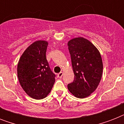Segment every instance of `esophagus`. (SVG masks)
Wrapping results in <instances>:
<instances>
[{
	"label": "esophagus",
	"mask_w": 124,
	"mask_h": 124,
	"mask_svg": "<svg viewBox=\"0 0 124 124\" xmlns=\"http://www.w3.org/2000/svg\"><path fill=\"white\" fill-rule=\"evenodd\" d=\"M62 75H63V73H62V72H60V73H58V75H57V77H58L59 78H61L62 77Z\"/></svg>",
	"instance_id": "34e87169"
}]
</instances>
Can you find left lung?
I'll return each mask as SVG.
<instances>
[{"mask_svg": "<svg viewBox=\"0 0 124 124\" xmlns=\"http://www.w3.org/2000/svg\"><path fill=\"white\" fill-rule=\"evenodd\" d=\"M75 78L68 85L75 97H87L97 88L103 71L100 52L88 40L82 37L73 39L68 43Z\"/></svg>", "mask_w": 124, "mask_h": 124, "instance_id": "1", "label": "left lung"}]
</instances>
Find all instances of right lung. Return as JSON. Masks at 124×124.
Listing matches in <instances>:
<instances>
[{
  "label": "right lung",
  "mask_w": 124,
  "mask_h": 124,
  "mask_svg": "<svg viewBox=\"0 0 124 124\" xmlns=\"http://www.w3.org/2000/svg\"><path fill=\"white\" fill-rule=\"evenodd\" d=\"M47 45L44 40L33 43L23 53L17 66L20 85L30 97L37 100L46 97L55 82V75L46 56Z\"/></svg>",
  "instance_id": "right-lung-1"
}]
</instances>
